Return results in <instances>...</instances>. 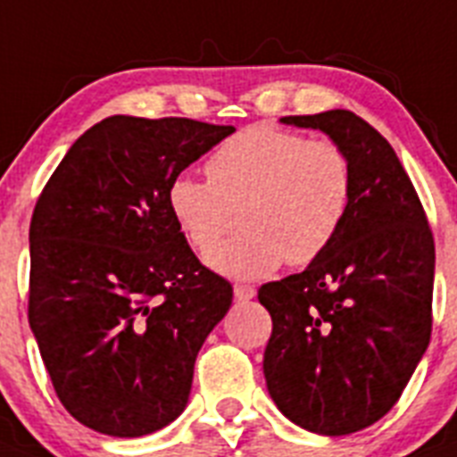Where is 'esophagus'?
Instances as JSON below:
<instances>
[{
    "label": "esophagus",
    "instance_id": "1",
    "mask_svg": "<svg viewBox=\"0 0 457 457\" xmlns=\"http://www.w3.org/2000/svg\"><path fill=\"white\" fill-rule=\"evenodd\" d=\"M234 296L239 301H248L255 296V287L253 285H244V283H237L234 285Z\"/></svg>",
    "mask_w": 457,
    "mask_h": 457
}]
</instances>
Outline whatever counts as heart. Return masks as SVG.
Returning a JSON list of instances; mask_svg holds the SVG:
<instances>
[{
  "label": "heart",
  "mask_w": 457,
  "mask_h": 457,
  "mask_svg": "<svg viewBox=\"0 0 457 457\" xmlns=\"http://www.w3.org/2000/svg\"><path fill=\"white\" fill-rule=\"evenodd\" d=\"M206 177L172 179L170 212L188 244L209 251L241 208L245 234L206 255L213 269L239 278L322 257L354 197V165L340 142L276 124L248 126L223 142L206 161Z\"/></svg>",
  "instance_id": "1"
}]
</instances>
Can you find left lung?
Listing matches in <instances>:
<instances>
[{"mask_svg": "<svg viewBox=\"0 0 457 457\" xmlns=\"http://www.w3.org/2000/svg\"><path fill=\"white\" fill-rule=\"evenodd\" d=\"M347 149L354 197L308 269L262 285L271 315L264 377L278 410L317 435H349L403 395L430 343L435 239L394 146L349 110L283 117Z\"/></svg>", "mask_w": 457, "mask_h": 457, "instance_id": "1", "label": "left lung"}]
</instances>
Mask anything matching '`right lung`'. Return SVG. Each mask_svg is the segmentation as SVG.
Masks as SVG:
<instances>
[{
	"label": "right lung",
	"mask_w": 457,
	"mask_h": 457,
	"mask_svg": "<svg viewBox=\"0 0 457 457\" xmlns=\"http://www.w3.org/2000/svg\"><path fill=\"white\" fill-rule=\"evenodd\" d=\"M232 133L114 114L75 140L38 195L27 315L54 394L91 430L142 437L188 403L232 285L190 251L168 190Z\"/></svg>",
	"instance_id": "1"
}]
</instances>
